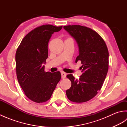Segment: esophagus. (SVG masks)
Here are the masks:
<instances>
[{
  "mask_svg": "<svg viewBox=\"0 0 127 127\" xmlns=\"http://www.w3.org/2000/svg\"><path fill=\"white\" fill-rule=\"evenodd\" d=\"M61 75H62V79H65L66 76V74L65 72H64L63 71L61 72Z\"/></svg>",
  "mask_w": 127,
  "mask_h": 127,
  "instance_id": "esophagus-1",
  "label": "esophagus"
}]
</instances>
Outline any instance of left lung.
I'll list each match as a JSON object with an SVG mask.
<instances>
[{
	"label": "left lung",
	"mask_w": 127,
	"mask_h": 127,
	"mask_svg": "<svg viewBox=\"0 0 127 127\" xmlns=\"http://www.w3.org/2000/svg\"><path fill=\"white\" fill-rule=\"evenodd\" d=\"M76 40L79 55L75 62H81L83 74L79 80L72 74L66 76L71 86L66 90L70 100L84 102L95 96L100 90L109 69V51L104 39L90 28L80 25L64 26Z\"/></svg>",
	"instance_id": "8db88e82"
}]
</instances>
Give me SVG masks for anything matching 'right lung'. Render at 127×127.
Masks as SVG:
<instances>
[{
	"label": "right lung",
	"instance_id": "1",
	"mask_svg": "<svg viewBox=\"0 0 127 127\" xmlns=\"http://www.w3.org/2000/svg\"><path fill=\"white\" fill-rule=\"evenodd\" d=\"M62 26L45 25L37 27L26 35L16 52L18 81L25 95L31 100L42 103L51 98L61 79L59 71H45L48 57V43L55 32Z\"/></svg>",
	"mask_w": 127,
	"mask_h": 127
}]
</instances>
